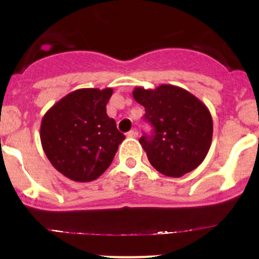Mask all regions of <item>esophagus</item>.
I'll use <instances>...</instances> for the list:
<instances>
[{"label": "esophagus", "mask_w": 259, "mask_h": 259, "mask_svg": "<svg viewBox=\"0 0 259 259\" xmlns=\"http://www.w3.org/2000/svg\"><path fill=\"white\" fill-rule=\"evenodd\" d=\"M126 135L129 136V138H138L139 133H138V130H136V129H133V130H130V132L127 133Z\"/></svg>", "instance_id": "obj_1"}]
</instances>
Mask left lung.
I'll return each instance as SVG.
<instances>
[{
  "label": "left lung",
  "instance_id": "obj_1",
  "mask_svg": "<svg viewBox=\"0 0 259 259\" xmlns=\"http://www.w3.org/2000/svg\"><path fill=\"white\" fill-rule=\"evenodd\" d=\"M133 96L145 107V119L154 127L153 136L139 140L152 167L170 178L197 168L212 145L213 120L208 107L191 92L169 84L156 89L138 86Z\"/></svg>",
  "mask_w": 259,
  "mask_h": 259
}]
</instances>
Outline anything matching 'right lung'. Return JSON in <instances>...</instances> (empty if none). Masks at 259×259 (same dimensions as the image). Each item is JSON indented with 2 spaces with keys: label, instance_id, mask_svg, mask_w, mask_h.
<instances>
[{
  "label": "right lung",
  "instance_id": "right-lung-1",
  "mask_svg": "<svg viewBox=\"0 0 259 259\" xmlns=\"http://www.w3.org/2000/svg\"><path fill=\"white\" fill-rule=\"evenodd\" d=\"M113 89H78L45 113L40 126L44 152L70 180H96L111 165L125 136L107 115Z\"/></svg>",
  "mask_w": 259,
  "mask_h": 259
}]
</instances>
